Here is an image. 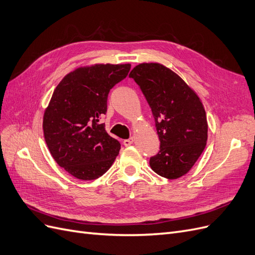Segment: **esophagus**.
<instances>
[{
	"label": "esophagus",
	"instance_id": "34e87169",
	"mask_svg": "<svg viewBox=\"0 0 255 255\" xmlns=\"http://www.w3.org/2000/svg\"><path fill=\"white\" fill-rule=\"evenodd\" d=\"M133 142H134V138L133 137H130V138H128V139H126L125 141H123V143H125L126 146H128L130 144H133Z\"/></svg>",
	"mask_w": 255,
	"mask_h": 255
}]
</instances>
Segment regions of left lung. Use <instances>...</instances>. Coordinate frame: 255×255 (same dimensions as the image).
<instances>
[{
	"instance_id": "8db88e82",
	"label": "left lung",
	"mask_w": 255,
	"mask_h": 255,
	"mask_svg": "<svg viewBox=\"0 0 255 255\" xmlns=\"http://www.w3.org/2000/svg\"><path fill=\"white\" fill-rule=\"evenodd\" d=\"M140 87L155 120L160 141L150 167L168 180L186 174L201 155L207 141L206 114L196 92L170 69L143 63L129 73Z\"/></svg>"
}]
</instances>
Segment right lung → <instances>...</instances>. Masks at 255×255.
Here are the masks:
<instances>
[{
    "label": "right lung",
    "instance_id": "add662e5",
    "mask_svg": "<svg viewBox=\"0 0 255 255\" xmlns=\"http://www.w3.org/2000/svg\"><path fill=\"white\" fill-rule=\"evenodd\" d=\"M129 64H97L68 73L54 90L43 115V134L56 163L76 179L103 175L119 154L120 142L101 123L107 97L127 78Z\"/></svg>",
    "mask_w": 255,
    "mask_h": 255
}]
</instances>
